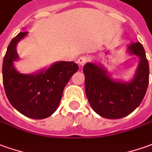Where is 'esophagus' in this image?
<instances>
[{
	"label": "esophagus",
	"instance_id": "1",
	"mask_svg": "<svg viewBox=\"0 0 152 152\" xmlns=\"http://www.w3.org/2000/svg\"><path fill=\"white\" fill-rule=\"evenodd\" d=\"M87 61V58L86 56H80V58L77 60V63L80 65V66H84L85 64Z\"/></svg>",
	"mask_w": 152,
	"mask_h": 152
}]
</instances>
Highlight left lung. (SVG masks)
I'll return each mask as SVG.
<instances>
[{
    "mask_svg": "<svg viewBox=\"0 0 152 152\" xmlns=\"http://www.w3.org/2000/svg\"><path fill=\"white\" fill-rule=\"evenodd\" d=\"M127 50L140 58L132 80L124 82L111 78L105 68L93 62L83 67L86 95L93 111L104 118L120 119L140 106L149 83V64L140 42L132 43Z\"/></svg>",
    "mask_w": 152,
    "mask_h": 152,
    "instance_id": "8db88e82",
    "label": "left lung"
}]
</instances>
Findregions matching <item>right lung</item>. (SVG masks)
Masks as SVG:
<instances>
[{
  "instance_id": "add662e5",
  "label": "right lung",
  "mask_w": 152,
  "mask_h": 152,
  "mask_svg": "<svg viewBox=\"0 0 152 152\" xmlns=\"http://www.w3.org/2000/svg\"><path fill=\"white\" fill-rule=\"evenodd\" d=\"M27 33L20 32L7 47L2 65L3 85L15 110L32 119H44L56 111L63 90L79 66L73 61H58L35 74L17 72L14 67V61L19 59L16 45Z\"/></svg>"
}]
</instances>
